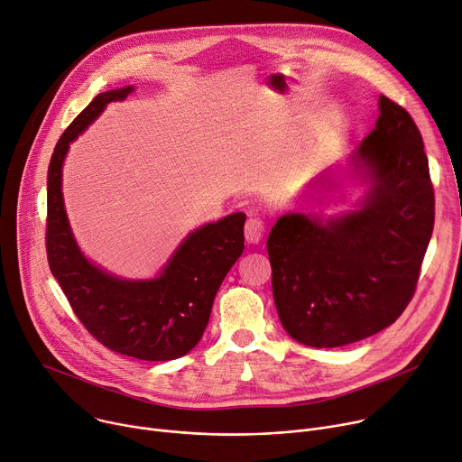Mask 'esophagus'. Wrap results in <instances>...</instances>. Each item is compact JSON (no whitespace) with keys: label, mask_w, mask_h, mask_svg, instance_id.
<instances>
[{"label":"esophagus","mask_w":462,"mask_h":462,"mask_svg":"<svg viewBox=\"0 0 462 462\" xmlns=\"http://www.w3.org/2000/svg\"><path fill=\"white\" fill-rule=\"evenodd\" d=\"M265 234V223L260 217H250L245 223V239L246 243H260Z\"/></svg>","instance_id":"34e87169"}]
</instances>
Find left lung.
<instances>
[{
    "label": "left lung",
    "instance_id": "8db88e82",
    "mask_svg": "<svg viewBox=\"0 0 462 462\" xmlns=\"http://www.w3.org/2000/svg\"><path fill=\"white\" fill-rule=\"evenodd\" d=\"M350 162L370 182L357 209L329 219L289 212L267 239L280 322L315 348L345 346L391 326L414 295L433 234L430 163L403 106L380 97L375 129Z\"/></svg>",
    "mask_w": 462,
    "mask_h": 462
}]
</instances>
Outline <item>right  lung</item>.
<instances>
[{
  "label": "right lung",
  "instance_id": "obj_1",
  "mask_svg": "<svg viewBox=\"0 0 462 462\" xmlns=\"http://www.w3.org/2000/svg\"><path fill=\"white\" fill-rule=\"evenodd\" d=\"M133 90L94 97L55 145L48 170V262L73 313L103 346L142 361H170L200 341L217 291L245 248V214L191 232L154 280H121L82 256L64 209L62 162L69 143L105 106Z\"/></svg>",
  "mask_w": 462,
  "mask_h": 462
}]
</instances>
